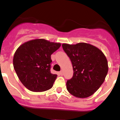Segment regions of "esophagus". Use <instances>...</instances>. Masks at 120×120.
Masks as SVG:
<instances>
[{"mask_svg":"<svg viewBox=\"0 0 120 120\" xmlns=\"http://www.w3.org/2000/svg\"><path fill=\"white\" fill-rule=\"evenodd\" d=\"M59 75H61V76H63V71H59Z\"/></svg>","mask_w":120,"mask_h":120,"instance_id":"34e87169","label":"esophagus"}]
</instances>
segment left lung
Returning a JSON list of instances; mask_svg holds the SVG:
<instances>
[{"instance_id":"8db88e82","label":"left lung","mask_w":120,"mask_h":120,"mask_svg":"<svg viewBox=\"0 0 120 120\" xmlns=\"http://www.w3.org/2000/svg\"><path fill=\"white\" fill-rule=\"evenodd\" d=\"M64 50L71 61L73 76L68 80V91L78 98L92 96L100 87L108 74L105 55L97 47L88 43L62 44Z\"/></svg>"}]
</instances>
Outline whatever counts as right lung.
Returning <instances> with one entry per match:
<instances>
[{
    "label": "right lung",
    "mask_w": 120,
    "mask_h": 120,
    "mask_svg": "<svg viewBox=\"0 0 120 120\" xmlns=\"http://www.w3.org/2000/svg\"><path fill=\"white\" fill-rule=\"evenodd\" d=\"M61 43L35 39L22 44L15 52L13 65L23 85L33 92H43L52 87L57 75L50 73L51 55Z\"/></svg>",
    "instance_id": "obj_1"
}]
</instances>
